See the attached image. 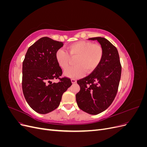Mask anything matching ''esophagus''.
<instances>
[{
    "mask_svg": "<svg viewBox=\"0 0 147 147\" xmlns=\"http://www.w3.org/2000/svg\"><path fill=\"white\" fill-rule=\"evenodd\" d=\"M71 82H72V83H76L77 80L75 79H71Z\"/></svg>",
    "mask_w": 147,
    "mask_h": 147,
    "instance_id": "1",
    "label": "esophagus"
}]
</instances>
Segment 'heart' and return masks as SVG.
<instances>
[{"label":"heart","instance_id":"obj_1","mask_svg":"<svg viewBox=\"0 0 147 147\" xmlns=\"http://www.w3.org/2000/svg\"><path fill=\"white\" fill-rule=\"evenodd\" d=\"M68 53L63 49H59L56 53L57 64L65 70L70 64L71 58H75L73 67L67 69L64 75L70 78H78L86 73H90L99 65L103 57V49L98 44L90 42L80 41L67 47Z\"/></svg>","mask_w":147,"mask_h":147}]
</instances>
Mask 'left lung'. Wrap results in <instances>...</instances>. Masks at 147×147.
I'll return each mask as SVG.
<instances>
[{
    "instance_id": "1",
    "label": "left lung",
    "mask_w": 147,
    "mask_h": 147,
    "mask_svg": "<svg viewBox=\"0 0 147 147\" xmlns=\"http://www.w3.org/2000/svg\"><path fill=\"white\" fill-rule=\"evenodd\" d=\"M89 40L100 43L103 57L90 75L77 81L80 90L76 94V100L78 107L84 112L97 115L112 104L117 95L121 66L117 48L108 40L100 37Z\"/></svg>"
}]
</instances>
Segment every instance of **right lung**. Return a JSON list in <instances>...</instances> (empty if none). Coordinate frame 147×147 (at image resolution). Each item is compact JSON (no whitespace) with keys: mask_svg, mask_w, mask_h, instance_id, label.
Listing matches in <instances>:
<instances>
[{"mask_svg":"<svg viewBox=\"0 0 147 147\" xmlns=\"http://www.w3.org/2000/svg\"><path fill=\"white\" fill-rule=\"evenodd\" d=\"M63 43L47 37L30 46L23 63L22 88L28 104L35 112L47 114L58 107L63 93L72 85L70 79L59 78L62 69L56 59V51Z\"/></svg>","mask_w":147,"mask_h":147,"instance_id":"add662e5","label":"right lung"}]
</instances>
